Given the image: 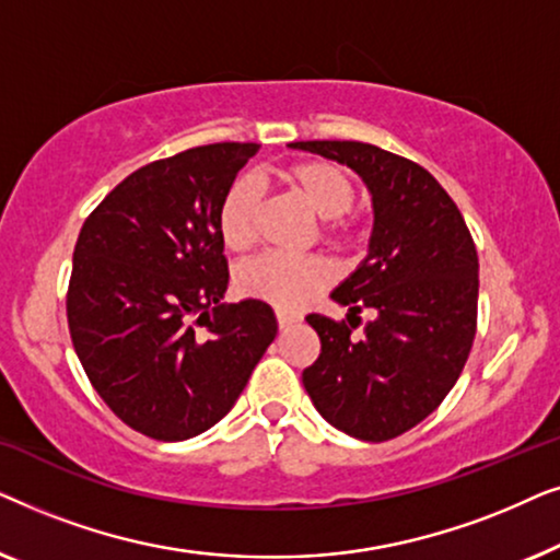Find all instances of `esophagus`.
<instances>
[{"label":"esophagus","instance_id":"34e87169","mask_svg":"<svg viewBox=\"0 0 560 560\" xmlns=\"http://www.w3.org/2000/svg\"><path fill=\"white\" fill-rule=\"evenodd\" d=\"M298 320H301V316H295V313L278 311V326H280V328H290V326H295Z\"/></svg>","mask_w":560,"mask_h":560}]
</instances>
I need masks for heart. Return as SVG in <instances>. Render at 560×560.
Instances as JSON below:
<instances>
[{"instance_id": "b5f03b06", "label": "heart", "mask_w": 560, "mask_h": 560, "mask_svg": "<svg viewBox=\"0 0 560 560\" xmlns=\"http://www.w3.org/2000/svg\"><path fill=\"white\" fill-rule=\"evenodd\" d=\"M285 183L318 219L326 221L328 234L347 232L349 221L343 219V213L351 209L357 196L347 171L326 160H305L288 167ZM259 209H262V188L255 178L236 180L226 190L219 209V234L229 249L244 252L255 244ZM331 278V265L320 257L265 252L236 270V288L255 301H265L280 311H293L320 293Z\"/></svg>"}]
</instances>
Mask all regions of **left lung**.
<instances>
[{
	"mask_svg": "<svg viewBox=\"0 0 560 560\" xmlns=\"http://www.w3.org/2000/svg\"><path fill=\"white\" fill-rule=\"evenodd\" d=\"M290 148L351 167L374 211L370 252L331 293L349 324L305 316L320 339L305 393L351 439L389 441L431 416L464 370L477 334V247L451 196L412 160L349 140ZM362 310L375 318L351 340Z\"/></svg>",
	"mask_w": 560,
	"mask_h": 560,
	"instance_id": "1",
	"label": "left lung"
}]
</instances>
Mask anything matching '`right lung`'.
Instances as JSON below:
<instances>
[{
  "instance_id": "right-lung-1",
  "label": "right lung",
  "mask_w": 560,
  "mask_h": 560,
  "mask_svg": "<svg viewBox=\"0 0 560 560\" xmlns=\"http://www.w3.org/2000/svg\"><path fill=\"white\" fill-rule=\"evenodd\" d=\"M257 150L203 144L140 167L75 242L66 301L75 354L114 416L155 441L217 425L278 336L267 303H221L229 270L219 209Z\"/></svg>"
}]
</instances>
